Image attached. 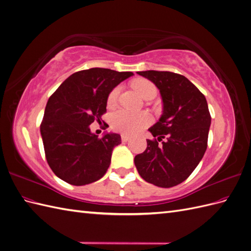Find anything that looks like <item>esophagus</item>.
<instances>
[{"instance_id":"obj_1","label":"esophagus","mask_w":251,"mask_h":251,"mask_svg":"<svg viewBox=\"0 0 251 251\" xmlns=\"http://www.w3.org/2000/svg\"><path fill=\"white\" fill-rule=\"evenodd\" d=\"M128 139H130V136H127V135H126V134L121 135V140H123L124 142H126Z\"/></svg>"}]
</instances>
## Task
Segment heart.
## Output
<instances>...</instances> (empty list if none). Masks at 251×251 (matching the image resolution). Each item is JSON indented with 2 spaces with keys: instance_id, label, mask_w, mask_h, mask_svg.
I'll use <instances>...</instances> for the list:
<instances>
[{
  "instance_id": "obj_1",
  "label": "heart",
  "mask_w": 251,
  "mask_h": 251,
  "mask_svg": "<svg viewBox=\"0 0 251 251\" xmlns=\"http://www.w3.org/2000/svg\"><path fill=\"white\" fill-rule=\"evenodd\" d=\"M133 89L143 100L156 95V87L151 81L146 78H138L132 82ZM120 92V87H115L108 95L107 104L109 108L115 105ZM151 123V117L147 113H132L126 110H118L111 116V126L115 131L124 134H135L141 131Z\"/></svg>"
}]
</instances>
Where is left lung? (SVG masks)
I'll list each match as a JSON object with an SVG mask.
<instances>
[{"label":"left lung","instance_id":"obj_1","mask_svg":"<svg viewBox=\"0 0 251 251\" xmlns=\"http://www.w3.org/2000/svg\"><path fill=\"white\" fill-rule=\"evenodd\" d=\"M137 73L160 91L163 111L149 128L155 138L147 139V150L135 156L136 169L149 183L176 186L194 172L207 149L211 117L206 98L183 75L154 70Z\"/></svg>","mask_w":251,"mask_h":251}]
</instances>
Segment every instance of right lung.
Instances as JSON below:
<instances>
[{"label": "right lung", "instance_id": "obj_1", "mask_svg": "<svg viewBox=\"0 0 251 251\" xmlns=\"http://www.w3.org/2000/svg\"><path fill=\"white\" fill-rule=\"evenodd\" d=\"M132 75L91 68L70 75L50 96L41 135L47 162L59 179L80 186L100 180L108 171L120 135L105 133L98 138L90 125L100 123L109 93Z\"/></svg>", "mask_w": 251, "mask_h": 251}]
</instances>
